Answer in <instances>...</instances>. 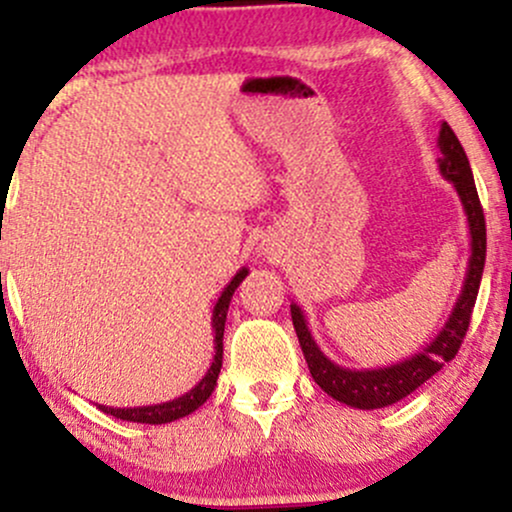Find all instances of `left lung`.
Here are the masks:
<instances>
[{
    "mask_svg": "<svg viewBox=\"0 0 512 512\" xmlns=\"http://www.w3.org/2000/svg\"><path fill=\"white\" fill-rule=\"evenodd\" d=\"M438 149L440 175L448 182H452L469 223V262L455 308H452L443 330L433 337V342L426 344L421 351H416L414 356L395 363V366L351 370L337 366V363L322 354L320 346L315 344L313 334H310L305 313L296 303H291V320L293 327H296L298 342H301L310 375H313L315 383L332 399L349 404V407L354 409H383L411 395L416 387L424 385L431 375H436L445 363L455 358L457 349L462 346L464 334L469 330V320H472L474 303H477L481 274H484L486 262L484 209H481L477 185H474V175L472 168H469L467 154H464L460 139L455 137V132H452L448 122L440 125Z\"/></svg>",
    "mask_w": 512,
    "mask_h": 512,
    "instance_id": "left-lung-1",
    "label": "left lung"
}]
</instances>
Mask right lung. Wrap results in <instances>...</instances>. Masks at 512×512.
Masks as SVG:
<instances>
[{"label":"right lung","instance_id":"right-lung-1","mask_svg":"<svg viewBox=\"0 0 512 512\" xmlns=\"http://www.w3.org/2000/svg\"><path fill=\"white\" fill-rule=\"evenodd\" d=\"M248 276V267L238 269L236 276L226 284V289L221 291L219 301L214 305V313H211V327H214V361L207 370L199 383L192 387L190 392L185 395L170 399V402H161V404H149V407H105V404H98V409L105 411V414L115 416V419L122 421H134V424H170V421H178L182 416L192 414V411L202 407L204 402L211 397L214 392L216 380H219L221 373V363H223V327H226V313H228V305H231L233 291L238 289L240 281Z\"/></svg>","mask_w":512,"mask_h":512}]
</instances>
